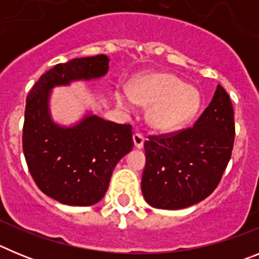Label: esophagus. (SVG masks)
Segmentation results:
<instances>
[{
  "label": "esophagus",
  "mask_w": 259,
  "mask_h": 259,
  "mask_svg": "<svg viewBox=\"0 0 259 259\" xmlns=\"http://www.w3.org/2000/svg\"><path fill=\"white\" fill-rule=\"evenodd\" d=\"M144 143H145V137L141 134H135L134 135V144L137 149H141L144 146Z\"/></svg>",
  "instance_id": "1"
}]
</instances>
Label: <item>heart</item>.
I'll return each instance as SVG.
<instances>
[{
    "mask_svg": "<svg viewBox=\"0 0 259 259\" xmlns=\"http://www.w3.org/2000/svg\"><path fill=\"white\" fill-rule=\"evenodd\" d=\"M116 102L127 111L135 105H152L148 111L150 125L158 131H175L194 118L200 109V93L171 74H158L137 80L131 95L116 93Z\"/></svg>",
    "mask_w": 259,
    "mask_h": 259,
    "instance_id": "b5f03b06",
    "label": "heart"
}]
</instances>
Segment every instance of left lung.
<instances>
[{"instance_id": "1", "label": "left lung", "mask_w": 259, "mask_h": 259, "mask_svg": "<svg viewBox=\"0 0 259 259\" xmlns=\"http://www.w3.org/2000/svg\"><path fill=\"white\" fill-rule=\"evenodd\" d=\"M233 141L232 102L218 85L193 127L145 141L141 191L146 202L157 209L178 210L205 200L221 182Z\"/></svg>"}]
</instances>
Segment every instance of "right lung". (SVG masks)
<instances>
[{
  "instance_id": "1",
  "label": "right lung",
  "mask_w": 259,
  "mask_h": 259,
  "mask_svg": "<svg viewBox=\"0 0 259 259\" xmlns=\"http://www.w3.org/2000/svg\"><path fill=\"white\" fill-rule=\"evenodd\" d=\"M106 56L74 58L47 71L29 91L23 125V153L40 191L71 206H91L109 188L114 167L134 148L132 125L87 115L62 127L50 118L52 88L104 76Z\"/></svg>"
}]
</instances>
